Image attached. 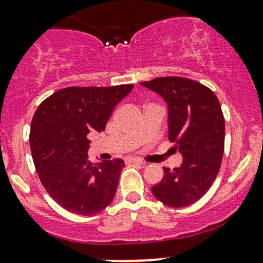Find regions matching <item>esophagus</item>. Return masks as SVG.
I'll return each instance as SVG.
<instances>
[{
    "instance_id": "esophagus-1",
    "label": "esophagus",
    "mask_w": 263,
    "mask_h": 263,
    "mask_svg": "<svg viewBox=\"0 0 263 263\" xmlns=\"http://www.w3.org/2000/svg\"><path fill=\"white\" fill-rule=\"evenodd\" d=\"M126 163H135V164H140V165H145V163L142 160L137 159V158H127Z\"/></svg>"
}]
</instances>
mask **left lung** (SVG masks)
I'll use <instances>...</instances> for the list:
<instances>
[{
	"label": "left lung",
	"mask_w": 263,
	"mask_h": 263,
	"mask_svg": "<svg viewBox=\"0 0 263 263\" xmlns=\"http://www.w3.org/2000/svg\"><path fill=\"white\" fill-rule=\"evenodd\" d=\"M168 105V139L182 155L178 168H163L153 195L168 207L183 208L199 200L218 175L225 149V118L212 90L183 77L141 82Z\"/></svg>",
	"instance_id": "8db88e82"
}]
</instances>
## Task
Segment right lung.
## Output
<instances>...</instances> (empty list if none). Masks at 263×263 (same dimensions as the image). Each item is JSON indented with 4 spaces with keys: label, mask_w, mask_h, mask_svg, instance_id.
Instances as JSON below:
<instances>
[{
    "label": "right lung",
    "mask_w": 263,
    "mask_h": 263,
    "mask_svg": "<svg viewBox=\"0 0 263 263\" xmlns=\"http://www.w3.org/2000/svg\"><path fill=\"white\" fill-rule=\"evenodd\" d=\"M134 85L67 87L40 104L30 124L33 162L43 187L64 210L92 216L113 200L122 159L93 164L88 160V134L105 129L117 104Z\"/></svg>",
    "instance_id": "obj_1"
}]
</instances>
